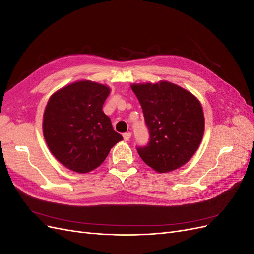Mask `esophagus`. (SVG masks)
<instances>
[{
    "instance_id": "1",
    "label": "esophagus",
    "mask_w": 254,
    "mask_h": 254,
    "mask_svg": "<svg viewBox=\"0 0 254 254\" xmlns=\"http://www.w3.org/2000/svg\"><path fill=\"white\" fill-rule=\"evenodd\" d=\"M123 137H124L125 141H129L130 137H131V133H130V132H126V133L123 134Z\"/></svg>"
}]
</instances>
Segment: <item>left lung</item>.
I'll return each instance as SVG.
<instances>
[{
    "mask_svg": "<svg viewBox=\"0 0 254 254\" xmlns=\"http://www.w3.org/2000/svg\"><path fill=\"white\" fill-rule=\"evenodd\" d=\"M132 91L141 104L149 130L147 146L137 147L144 162L158 173L186 164L201 143L204 115L197 97L175 83H134Z\"/></svg>",
    "mask_w": 254,
    "mask_h": 254,
    "instance_id": "left-lung-1",
    "label": "left lung"
}]
</instances>
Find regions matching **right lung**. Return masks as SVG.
Here are the masks:
<instances>
[{
  "label": "right lung",
  "mask_w": 254,
  "mask_h": 254,
  "mask_svg": "<svg viewBox=\"0 0 254 254\" xmlns=\"http://www.w3.org/2000/svg\"><path fill=\"white\" fill-rule=\"evenodd\" d=\"M110 93L105 84L75 81L56 91L43 114V135L51 152L68 170H95L123 136L113 130L103 105Z\"/></svg>",
  "instance_id": "1"
}]
</instances>
